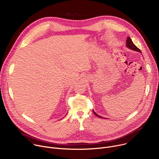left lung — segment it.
Masks as SVG:
<instances>
[{
	"mask_svg": "<svg viewBox=\"0 0 159 159\" xmlns=\"http://www.w3.org/2000/svg\"><path fill=\"white\" fill-rule=\"evenodd\" d=\"M126 47L128 48H129V49H130V50H133V51H135V52H140V53H142L141 50H140L139 48H137V47L135 46V45L134 44V43H133L131 39L129 37H128V38H127V39H126ZM93 112H94V114L96 116H98V117H99V118H104V117H102V116L98 115L94 110H93ZM104 119H105V118H104Z\"/></svg>",
	"mask_w": 159,
	"mask_h": 159,
	"instance_id": "1",
	"label": "left lung"
}]
</instances>
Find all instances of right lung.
I'll return each mask as SVG.
<instances>
[{
  "mask_svg": "<svg viewBox=\"0 0 159 159\" xmlns=\"http://www.w3.org/2000/svg\"><path fill=\"white\" fill-rule=\"evenodd\" d=\"M66 114H67V113H66Z\"/></svg>",
  "mask_w": 159,
  "mask_h": 159,
  "instance_id": "obj_1",
  "label": "right lung"
}]
</instances>
